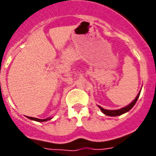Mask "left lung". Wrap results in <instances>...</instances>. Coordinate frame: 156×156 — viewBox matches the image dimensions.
Masks as SVG:
<instances>
[{"mask_svg": "<svg viewBox=\"0 0 156 156\" xmlns=\"http://www.w3.org/2000/svg\"><path fill=\"white\" fill-rule=\"evenodd\" d=\"M140 94V93L138 94V95L136 96V98H134V101L131 102V104H129V105H127V106H125V107H124V108L117 109V110H108V109H105V108H102V107H100V106H98V107H99V108L101 109V111L103 112L105 115H108V116H119V115H123V114H124V113L129 111L131 108L134 107V105H135V103L137 102L138 98H139Z\"/></svg>", "mask_w": 156, "mask_h": 156, "instance_id": "left-lung-1", "label": "left lung"}]
</instances>
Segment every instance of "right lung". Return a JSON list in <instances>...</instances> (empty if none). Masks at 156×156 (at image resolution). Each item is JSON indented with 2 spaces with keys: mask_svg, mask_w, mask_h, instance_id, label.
I'll list each match as a JSON object with an SVG mask.
<instances>
[{
  "mask_svg": "<svg viewBox=\"0 0 156 156\" xmlns=\"http://www.w3.org/2000/svg\"><path fill=\"white\" fill-rule=\"evenodd\" d=\"M28 119H32V120L37 121V122H45V121H48L51 119V118H47V119H37V118H33V117H28Z\"/></svg>",
  "mask_w": 156,
  "mask_h": 156,
  "instance_id": "obj_1",
  "label": "right lung"
}]
</instances>
